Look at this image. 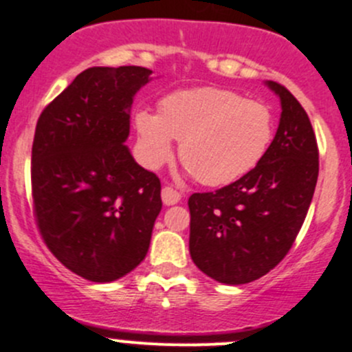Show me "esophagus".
Segmentation results:
<instances>
[{"mask_svg":"<svg viewBox=\"0 0 352 352\" xmlns=\"http://www.w3.org/2000/svg\"><path fill=\"white\" fill-rule=\"evenodd\" d=\"M182 199L180 192H177L173 187H163L162 189V201L165 206H173Z\"/></svg>","mask_w":352,"mask_h":352,"instance_id":"obj_1","label":"esophagus"}]
</instances>
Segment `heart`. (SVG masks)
<instances>
[{
  "instance_id": "b5f03b06",
  "label": "heart",
  "mask_w": 352,
  "mask_h": 352,
  "mask_svg": "<svg viewBox=\"0 0 352 352\" xmlns=\"http://www.w3.org/2000/svg\"><path fill=\"white\" fill-rule=\"evenodd\" d=\"M138 153L148 168H160L180 141L184 165L202 184L228 186L261 163L274 138L271 109L240 94L214 87L166 95L160 113L134 116Z\"/></svg>"
}]
</instances>
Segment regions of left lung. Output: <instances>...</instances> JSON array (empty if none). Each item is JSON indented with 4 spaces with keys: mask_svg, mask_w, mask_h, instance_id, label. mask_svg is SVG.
I'll return each instance as SVG.
<instances>
[{
    "mask_svg": "<svg viewBox=\"0 0 352 352\" xmlns=\"http://www.w3.org/2000/svg\"><path fill=\"white\" fill-rule=\"evenodd\" d=\"M278 133L254 170L214 192L189 197V250L218 283L247 285L274 269L293 247L318 179V146L300 102L276 81Z\"/></svg>",
    "mask_w": 352,
    "mask_h": 352,
    "instance_id": "1",
    "label": "left lung"
}]
</instances>
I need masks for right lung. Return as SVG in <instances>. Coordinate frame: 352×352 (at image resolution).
Wrapping results in <instances>:
<instances>
[{"instance_id":"add662e5","label":"right lung","mask_w":352,"mask_h":352,"mask_svg":"<svg viewBox=\"0 0 352 352\" xmlns=\"http://www.w3.org/2000/svg\"><path fill=\"white\" fill-rule=\"evenodd\" d=\"M151 73L88 67L37 120L35 221L56 258L88 281H116L138 267L162 211L160 179L126 146L134 95Z\"/></svg>"}]
</instances>
